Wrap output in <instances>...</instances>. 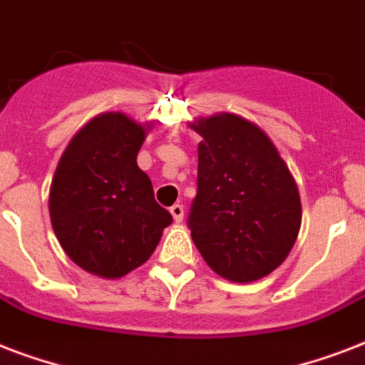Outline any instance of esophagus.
Masks as SVG:
<instances>
[{
    "label": "esophagus",
    "mask_w": 365,
    "mask_h": 365,
    "mask_svg": "<svg viewBox=\"0 0 365 365\" xmlns=\"http://www.w3.org/2000/svg\"><path fill=\"white\" fill-rule=\"evenodd\" d=\"M170 214H172V217H174V222L180 223L183 220V206L182 205L170 206Z\"/></svg>",
    "instance_id": "obj_1"
}]
</instances>
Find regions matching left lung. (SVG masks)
Here are the masks:
<instances>
[{"label": "left lung", "instance_id": "8db88e82", "mask_svg": "<svg viewBox=\"0 0 365 365\" xmlns=\"http://www.w3.org/2000/svg\"><path fill=\"white\" fill-rule=\"evenodd\" d=\"M199 143L197 195L187 227L220 277L252 282L289 254L301 225L299 191L277 148L233 113L193 125Z\"/></svg>", "mask_w": 365, "mask_h": 365}]
</instances>
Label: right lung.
Masks as SVG:
<instances>
[{"mask_svg":"<svg viewBox=\"0 0 365 365\" xmlns=\"http://www.w3.org/2000/svg\"><path fill=\"white\" fill-rule=\"evenodd\" d=\"M143 138L123 113L98 115L77 132L54 172V235L71 261L98 277L119 278L145 263L172 223L136 165Z\"/></svg>","mask_w":365,"mask_h":365,"instance_id":"obj_1","label":"right lung"}]
</instances>
